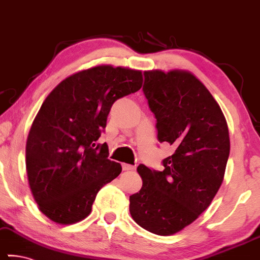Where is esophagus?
Instances as JSON below:
<instances>
[{"mask_svg": "<svg viewBox=\"0 0 260 260\" xmlns=\"http://www.w3.org/2000/svg\"><path fill=\"white\" fill-rule=\"evenodd\" d=\"M122 169L124 171H131V170H135V167L131 164H126V163H123L122 164Z\"/></svg>", "mask_w": 260, "mask_h": 260, "instance_id": "34e87169", "label": "esophagus"}]
</instances>
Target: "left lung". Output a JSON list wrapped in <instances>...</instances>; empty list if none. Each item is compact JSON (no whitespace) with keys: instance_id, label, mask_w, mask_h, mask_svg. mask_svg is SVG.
Instances as JSON below:
<instances>
[{"instance_id":"obj_1","label":"left lung","mask_w":260,"mask_h":260,"mask_svg":"<svg viewBox=\"0 0 260 260\" xmlns=\"http://www.w3.org/2000/svg\"><path fill=\"white\" fill-rule=\"evenodd\" d=\"M143 92L156 117L157 138L172 145L163 171L141 164L143 185L130 213L145 230L176 233L204 212L223 183L230 155L228 124L205 85L187 71H144Z\"/></svg>"}]
</instances>
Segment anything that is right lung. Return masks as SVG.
Segmentation results:
<instances>
[{"label": "right lung", "instance_id": "obj_1", "mask_svg": "<svg viewBox=\"0 0 260 260\" xmlns=\"http://www.w3.org/2000/svg\"><path fill=\"white\" fill-rule=\"evenodd\" d=\"M142 83V71L100 66L66 78L49 93L25 146L30 190L49 219H84L101 187L121 174V164L108 158V145L97 141L112 104Z\"/></svg>", "mask_w": 260, "mask_h": 260}]
</instances>
